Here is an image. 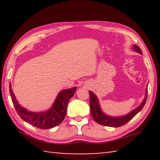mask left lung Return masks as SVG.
<instances>
[{
  "label": "left lung",
  "instance_id": "obj_1",
  "mask_svg": "<svg viewBox=\"0 0 160 160\" xmlns=\"http://www.w3.org/2000/svg\"><path fill=\"white\" fill-rule=\"evenodd\" d=\"M132 49L133 51L137 53H139L140 54H142L141 50L138 47L137 45H132ZM148 87V85H147ZM90 93V109L91 114L92 116V118L95 122L97 123L101 124V125L105 126H109V127H114V128H117V127H120L121 126L125 125L126 123L128 122L130 120L134 117V116L137 114L138 113L142 110L143 107L145 106L146 100H147L148 97V89L146 88L145 90V97L143 99L142 102H141L138 107H137L135 109L132 110L128 113L126 115L121 116H112L105 113L101 109L100 107V103L99 101V99L95 94L92 92V91H89Z\"/></svg>",
  "mask_w": 160,
  "mask_h": 160
}]
</instances>
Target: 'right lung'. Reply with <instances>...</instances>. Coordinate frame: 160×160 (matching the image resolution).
Returning a JSON list of instances; mask_svg holds the SVG:
<instances>
[{
  "label": "right lung",
  "instance_id": "add662e5",
  "mask_svg": "<svg viewBox=\"0 0 160 160\" xmlns=\"http://www.w3.org/2000/svg\"><path fill=\"white\" fill-rule=\"evenodd\" d=\"M10 92L12 101L18 115L25 122L41 129H49L58 126L63 122L66 115L67 106L70 98L74 95L76 87L61 90L56 97L52 106L47 111L41 112H31L19 104L12 92L10 82Z\"/></svg>",
  "mask_w": 160,
  "mask_h": 160
}]
</instances>
